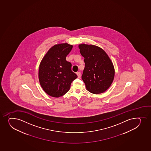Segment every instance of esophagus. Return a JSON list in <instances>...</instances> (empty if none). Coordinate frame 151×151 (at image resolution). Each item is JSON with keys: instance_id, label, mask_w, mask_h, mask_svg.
Returning <instances> with one entry per match:
<instances>
[{"instance_id": "1", "label": "esophagus", "mask_w": 151, "mask_h": 151, "mask_svg": "<svg viewBox=\"0 0 151 151\" xmlns=\"http://www.w3.org/2000/svg\"><path fill=\"white\" fill-rule=\"evenodd\" d=\"M76 74L77 75V76H78V78H80L81 77V73L79 72H77Z\"/></svg>"}]
</instances>
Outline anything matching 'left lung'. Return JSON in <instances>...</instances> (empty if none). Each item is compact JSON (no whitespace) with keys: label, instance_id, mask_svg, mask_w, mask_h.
Wrapping results in <instances>:
<instances>
[{"label":"left lung","instance_id":"1","mask_svg":"<svg viewBox=\"0 0 151 151\" xmlns=\"http://www.w3.org/2000/svg\"><path fill=\"white\" fill-rule=\"evenodd\" d=\"M78 47L84 58L82 79L86 89L93 94L104 93L114 79L115 69L112 61L105 51L97 46L81 44Z\"/></svg>","mask_w":151,"mask_h":151}]
</instances>
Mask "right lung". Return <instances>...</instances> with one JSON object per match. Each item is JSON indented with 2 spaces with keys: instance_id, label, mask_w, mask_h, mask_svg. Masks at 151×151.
<instances>
[{
  "instance_id": "obj_1",
  "label": "right lung",
  "mask_w": 151,
  "mask_h": 151,
  "mask_svg": "<svg viewBox=\"0 0 151 151\" xmlns=\"http://www.w3.org/2000/svg\"><path fill=\"white\" fill-rule=\"evenodd\" d=\"M73 45L56 44L47 51L39 65V83L44 92L53 97L63 96L77 75L72 71V64L66 60Z\"/></svg>"
}]
</instances>
